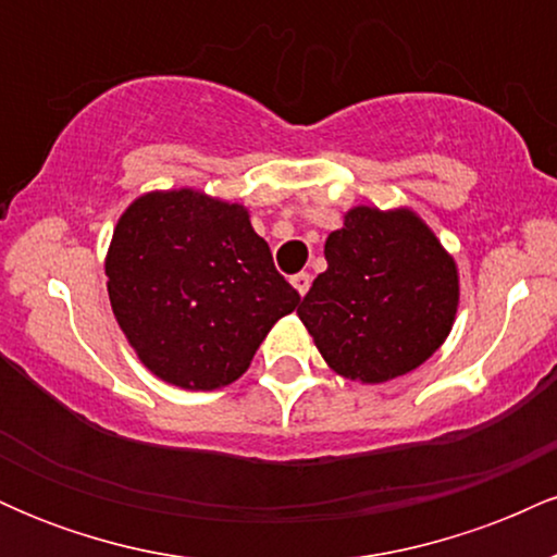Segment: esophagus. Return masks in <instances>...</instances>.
<instances>
[{"label": "esophagus", "instance_id": "esophagus-1", "mask_svg": "<svg viewBox=\"0 0 557 557\" xmlns=\"http://www.w3.org/2000/svg\"><path fill=\"white\" fill-rule=\"evenodd\" d=\"M290 283H293V287H296V290L300 293V296H306V293H309V287H311V274H309V272L293 274Z\"/></svg>", "mask_w": 557, "mask_h": 557}]
</instances>
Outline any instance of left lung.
Here are the masks:
<instances>
[{
  "label": "left lung",
  "mask_w": 557,
  "mask_h": 557,
  "mask_svg": "<svg viewBox=\"0 0 557 557\" xmlns=\"http://www.w3.org/2000/svg\"><path fill=\"white\" fill-rule=\"evenodd\" d=\"M324 259L298 317L337 374L376 385L445 343L458 309L456 261L411 209H350Z\"/></svg>",
  "instance_id": "obj_1"
}]
</instances>
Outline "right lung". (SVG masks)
<instances>
[{"instance_id":"add662e5","label":"right lung","mask_w":557,"mask_h":557,"mask_svg":"<svg viewBox=\"0 0 557 557\" xmlns=\"http://www.w3.org/2000/svg\"><path fill=\"white\" fill-rule=\"evenodd\" d=\"M104 270L114 319L138 359L185 389L238 380L300 300L246 209L190 188L136 198L114 227Z\"/></svg>"}]
</instances>
